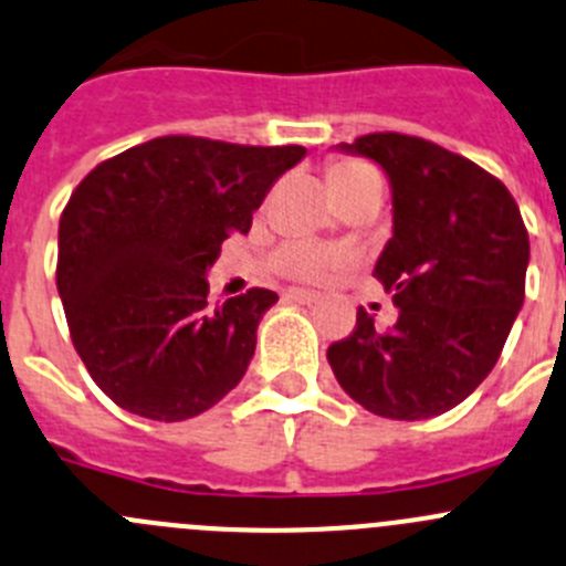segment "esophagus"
<instances>
[{
    "label": "esophagus",
    "instance_id": "1",
    "mask_svg": "<svg viewBox=\"0 0 566 566\" xmlns=\"http://www.w3.org/2000/svg\"><path fill=\"white\" fill-rule=\"evenodd\" d=\"M287 298L298 301V304H315V301H321V293H315V290H304V287H290Z\"/></svg>",
    "mask_w": 566,
    "mask_h": 566
}]
</instances>
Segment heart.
Instances as JSON below:
<instances>
[{
  "label": "heart",
  "instance_id": "1",
  "mask_svg": "<svg viewBox=\"0 0 566 566\" xmlns=\"http://www.w3.org/2000/svg\"><path fill=\"white\" fill-rule=\"evenodd\" d=\"M328 185H332L334 196L345 199L350 193H359V190H381L384 193V179L381 174L373 166L361 160H337L328 168ZM348 254L337 249H328V245L312 243V240H290L282 249L273 254V265L276 271L287 273L295 279H323L334 268L345 265Z\"/></svg>",
  "mask_w": 566,
  "mask_h": 566
}]
</instances>
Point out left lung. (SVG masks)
I'll use <instances>...</instances> for the list:
<instances>
[{
    "instance_id": "8db88e82",
    "label": "left lung",
    "mask_w": 566,
    "mask_h": 566,
    "mask_svg": "<svg viewBox=\"0 0 566 566\" xmlns=\"http://www.w3.org/2000/svg\"><path fill=\"white\" fill-rule=\"evenodd\" d=\"M343 151L373 157L392 185V238L373 276L398 321L381 332L359 306L354 332L328 345V365L373 415H442L501 356L525 298L528 229L501 179L426 137L370 132Z\"/></svg>"
}]
</instances>
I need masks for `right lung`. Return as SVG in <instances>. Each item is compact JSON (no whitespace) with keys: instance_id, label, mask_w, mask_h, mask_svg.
Listing matches in <instances>:
<instances>
[{"instance_id":"right-lung-1","label":"right lung","mask_w":566,"mask_h":566,"mask_svg":"<svg viewBox=\"0 0 566 566\" xmlns=\"http://www.w3.org/2000/svg\"><path fill=\"white\" fill-rule=\"evenodd\" d=\"M304 155L166 135L76 185L60 216L57 293L71 343L113 403L174 422L238 387L279 295L251 287L212 306L205 273Z\"/></svg>"}]
</instances>
